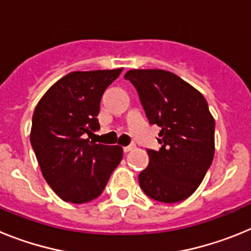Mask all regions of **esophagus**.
I'll list each match as a JSON object with an SVG mask.
<instances>
[{
	"instance_id": "1",
	"label": "esophagus",
	"mask_w": 251,
	"mask_h": 251,
	"mask_svg": "<svg viewBox=\"0 0 251 251\" xmlns=\"http://www.w3.org/2000/svg\"><path fill=\"white\" fill-rule=\"evenodd\" d=\"M133 148H134V146L129 145V146H126V147H123V151H124V152H126V153H127V152H130V151H132Z\"/></svg>"
}]
</instances>
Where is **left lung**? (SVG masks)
<instances>
[{
    "label": "left lung",
    "instance_id": "left-lung-1",
    "mask_svg": "<svg viewBox=\"0 0 251 251\" xmlns=\"http://www.w3.org/2000/svg\"><path fill=\"white\" fill-rule=\"evenodd\" d=\"M124 77L138 92L150 124L161 127V148L147 150L150 165L139 174V186L159 202L185 200L214 159L215 121L207 101L194 86L161 69H133Z\"/></svg>",
    "mask_w": 251,
    "mask_h": 251
}]
</instances>
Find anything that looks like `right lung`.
Instances as JSON below:
<instances>
[{
	"label": "right lung",
	"instance_id": "add662e5",
	"mask_svg": "<svg viewBox=\"0 0 251 251\" xmlns=\"http://www.w3.org/2000/svg\"><path fill=\"white\" fill-rule=\"evenodd\" d=\"M122 70L69 73L35 108L31 146L44 178L65 202L97 199L121 163L123 148L95 143L86 136L99 129L101 95Z\"/></svg>",
	"mask_w": 251,
	"mask_h": 251
}]
</instances>
